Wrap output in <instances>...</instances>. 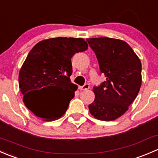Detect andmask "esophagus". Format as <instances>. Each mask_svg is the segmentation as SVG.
Returning a JSON list of instances; mask_svg holds the SVG:
<instances>
[{
    "label": "esophagus",
    "instance_id": "1",
    "mask_svg": "<svg viewBox=\"0 0 158 158\" xmlns=\"http://www.w3.org/2000/svg\"><path fill=\"white\" fill-rule=\"evenodd\" d=\"M89 87H90V85L89 83H85L84 85L79 87V89H80V90H87L89 89Z\"/></svg>",
    "mask_w": 158,
    "mask_h": 158
}]
</instances>
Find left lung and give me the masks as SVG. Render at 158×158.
<instances>
[{
	"mask_svg": "<svg viewBox=\"0 0 158 158\" xmlns=\"http://www.w3.org/2000/svg\"><path fill=\"white\" fill-rule=\"evenodd\" d=\"M96 55L100 73L106 80L93 87L95 98L89 106L98 120L122 116L138 95L141 85V63L126 42L109 37L86 39Z\"/></svg>",
	"mask_w": 158,
	"mask_h": 158,
	"instance_id": "8db88e82",
	"label": "left lung"
}]
</instances>
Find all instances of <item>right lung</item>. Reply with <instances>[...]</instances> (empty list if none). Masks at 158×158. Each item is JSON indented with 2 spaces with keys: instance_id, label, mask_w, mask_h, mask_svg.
<instances>
[{
  "instance_id": "right-lung-1",
  "label": "right lung",
  "mask_w": 158,
  "mask_h": 158,
  "mask_svg": "<svg viewBox=\"0 0 158 158\" xmlns=\"http://www.w3.org/2000/svg\"><path fill=\"white\" fill-rule=\"evenodd\" d=\"M87 49L82 38L56 37L40 41L30 50L19 73V87L24 105L35 115L53 121L65 114L78 88L69 78L71 59ZM46 88L52 92L47 97L40 95L39 91ZM66 90L70 93L68 97Z\"/></svg>"
}]
</instances>
